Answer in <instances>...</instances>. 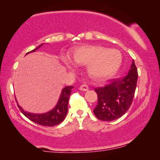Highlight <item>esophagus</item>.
<instances>
[{
    "label": "esophagus",
    "mask_w": 160,
    "mask_h": 160,
    "mask_svg": "<svg viewBox=\"0 0 160 160\" xmlns=\"http://www.w3.org/2000/svg\"><path fill=\"white\" fill-rule=\"evenodd\" d=\"M80 90L82 91H88L89 90V87L87 85H82L80 86Z\"/></svg>",
    "instance_id": "1"
}]
</instances>
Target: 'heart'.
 Segmentation results:
<instances>
[{"mask_svg": "<svg viewBox=\"0 0 160 160\" xmlns=\"http://www.w3.org/2000/svg\"><path fill=\"white\" fill-rule=\"evenodd\" d=\"M121 60L118 51L96 46L81 47L71 59L76 66L89 65V73L96 78H107L115 73L121 66ZM63 62L68 68L73 69V64L69 60L66 59Z\"/></svg>", "mask_w": 160, "mask_h": 160, "instance_id": "1", "label": "heart"}]
</instances>
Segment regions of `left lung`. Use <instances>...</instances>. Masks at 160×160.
<instances>
[{
	"mask_svg": "<svg viewBox=\"0 0 160 160\" xmlns=\"http://www.w3.org/2000/svg\"><path fill=\"white\" fill-rule=\"evenodd\" d=\"M137 80L138 70L132 60L128 75L94 90L98 96V102L93 111L94 115L104 121H112L123 116L132 104Z\"/></svg>",
	"mask_w": 160,
	"mask_h": 160,
	"instance_id": "8db88e82",
	"label": "left lung"
}]
</instances>
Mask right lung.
<instances>
[{
  "label": "right lung",
  "mask_w": 160,
  "mask_h": 160,
  "mask_svg": "<svg viewBox=\"0 0 160 160\" xmlns=\"http://www.w3.org/2000/svg\"><path fill=\"white\" fill-rule=\"evenodd\" d=\"M44 44H42L37 47L35 49L32 50L29 53L34 52L38 48L43 46ZM26 54V55H27ZM73 88L72 86H68L64 88L61 91L60 97H59L58 101L56 104V107L53 109L50 110L49 112H46L44 113H34L25 112L22 109L20 105L18 104V107L20 108L22 113L25 115L27 118L29 120L33 121L39 125L44 126H53L61 123L66 118L68 113V104L69 98L70 93L72 92V89ZM17 102V101H16Z\"/></svg>",
  "instance_id": "right-lung-1"
}]
</instances>
